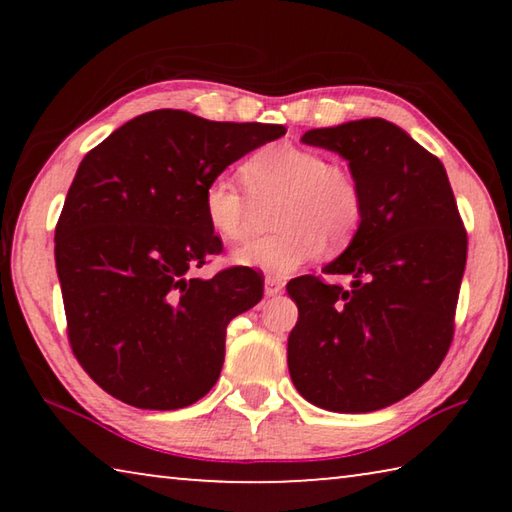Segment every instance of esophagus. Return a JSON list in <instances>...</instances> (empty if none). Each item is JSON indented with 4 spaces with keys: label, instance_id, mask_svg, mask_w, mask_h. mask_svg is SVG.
I'll use <instances>...</instances> for the list:
<instances>
[{
    "label": "esophagus",
    "instance_id": "1",
    "mask_svg": "<svg viewBox=\"0 0 512 512\" xmlns=\"http://www.w3.org/2000/svg\"><path fill=\"white\" fill-rule=\"evenodd\" d=\"M282 289H284V284L280 277H273V275L266 277V282H264L266 296H277V293H282Z\"/></svg>",
    "mask_w": 512,
    "mask_h": 512
}]
</instances>
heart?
<instances>
[{"label":"heart","mask_w":512,"mask_h":512,"mask_svg":"<svg viewBox=\"0 0 512 512\" xmlns=\"http://www.w3.org/2000/svg\"><path fill=\"white\" fill-rule=\"evenodd\" d=\"M241 189L228 176H216L203 189V214L225 241H244L253 228L255 203L280 198L273 223L277 235L237 250V262L268 273H291L320 255L325 239L348 241L363 219V192L357 176L323 153L293 144H271L241 164Z\"/></svg>","instance_id":"heart-1"}]
</instances>
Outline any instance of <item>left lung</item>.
<instances>
[{
	"label": "left lung",
	"mask_w": 512,
	"mask_h": 512,
	"mask_svg": "<svg viewBox=\"0 0 512 512\" xmlns=\"http://www.w3.org/2000/svg\"><path fill=\"white\" fill-rule=\"evenodd\" d=\"M302 142L341 153L363 192V219L323 275L287 284L298 305L289 372L320 409L368 413L400 402L443 363L454 339L467 232L436 155L386 119L314 128Z\"/></svg>",
	"instance_id": "1"
}]
</instances>
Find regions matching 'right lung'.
Returning a JSON list of instances; mask_svg holds the SVG:
<instances>
[{
    "mask_svg": "<svg viewBox=\"0 0 512 512\" xmlns=\"http://www.w3.org/2000/svg\"><path fill=\"white\" fill-rule=\"evenodd\" d=\"M284 133L280 124L167 108L131 119L85 155L54 250L69 345L103 391L151 411L210 393L225 329L262 300L264 282L248 266L194 277L223 250L203 214V189Z\"/></svg>",
    "mask_w": 512,
    "mask_h": 512,
    "instance_id": "right-lung-1",
    "label": "right lung"
}]
</instances>
